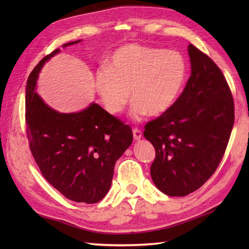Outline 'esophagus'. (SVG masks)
<instances>
[{"mask_svg": "<svg viewBox=\"0 0 249 249\" xmlns=\"http://www.w3.org/2000/svg\"><path fill=\"white\" fill-rule=\"evenodd\" d=\"M133 136L135 140H140L142 137V133L138 129H133Z\"/></svg>", "mask_w": 249, "mask_h": 249, "instance_id": "1", "label": "esophagus"}]
</instances>
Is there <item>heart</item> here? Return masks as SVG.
<instances>
[{"instance_id":"obj_1","label":"heart","mask_w":249,"mask_h":249,"mask_svg":"<svg viewBox=\"0 0 249 249\" xmlns=\"http://www.w3.org/2000/svg\"><path fill=\"white\" fill-rule=\"evenodd\" d=\"M188 76L185 57L177 51L127 44L110 57L108 69L95 74V90L112 115L122 112L132 99L135 119L148 113L162 115L177 103Z\"/></svg>"}]
</instances>
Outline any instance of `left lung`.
<instances>
[{"instance_id": "obj_1", "label": "left lung", "mask_w": 249, "mask_h": 249, "mask_svg": "<svg viewBox=\"0 0 249 249\" xmlns=\"http://www.w3.org/2000/svg\"><path fill=\"white\" fill-rule=\"evenodd\" d=\"M191 74L173 107L145 125L156 149L150 176L169 196H185L212 177L228 146L235 119L231 89L210 57L188 46Z\"/></svg>"}]
</instances>
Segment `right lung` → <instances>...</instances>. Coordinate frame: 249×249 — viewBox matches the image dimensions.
<instances>
[{"mask_svg":"<svg viewBox=\"0 0 249 249\" xmlns=\"http://www.w3.org/2000/svg\"><path fill=\"white\" fill-rule=\"evenodd\" d=\"M58 53L59 49L44 57L27 81L30 149L44 178L66 198L95 203L108 193L115 163L132 144L133 133L96 103L72 113H61L44 103L36 92L37 80L43 65Z\"/></svg>","mask_w":249,"mask_h":249,"instance_id":"obj_1","label":"right lung"}]
</instances>
